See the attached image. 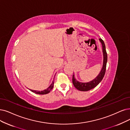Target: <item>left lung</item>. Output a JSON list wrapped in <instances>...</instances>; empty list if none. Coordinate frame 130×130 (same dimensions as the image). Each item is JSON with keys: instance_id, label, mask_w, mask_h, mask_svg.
<instances>
[{"instance_id": "left-lung-1", "label": "left lung", "mask_w": 130, "mask_h": 130, "mask_svg": "<svg viewBox=\"0 0 130 130\" xmlns=\"http://www.w3.org/2000/svg\"><path fill=\"white\" fill-rule=\"evenodd\" d=\"M99 40H100L102 45V50L103 54V63L102 70L100 72V74H99V75L94 79H93L92 81L88 83L79 82L75 78L74 75H73V76H72V83H73L74 86L78 90H79L81 91H87L93 89V88H94L95 86H96L101 82V81L102 80L103 77H104L105 75L107 62V53L106 50V46L104 43V41H103V40L101 38H100Z\"/></svg>"}]
</instances>
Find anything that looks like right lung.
<instances>
[{
    "label": "right lung",
    "mask_w": 130,
    "mask_h": 130,
    "mask_svg": "<svg viewBox=\"0 0 130 130\" xmlns=\"http://www.w3.org/2000/svg\"><path fill=\"white\" fill-rule=\"evenodd\" d=\"M53 85H54V82H52V83L51 84V85L47 88V89H46L44 91H35V90H30L31 91L36 93V94H46L48 93L52 90L53 87Z\"/></svg>",
    "instance_id": "add662e5"
}]
</instances>
